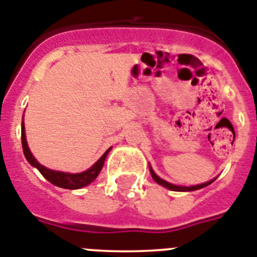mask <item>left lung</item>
<instances>
[{"instance_id":"1","label":"left lung","mask_w":257,"mask_h":257,"mask_svg":"<svg viewBox=\"0 0 257 257\" xmlns=\"http://www.w3.org/2000/svg\"><path fill=\"white\" fill-rule=\"evenodd\" d=\"M150 170H151V175H152V178L155 179L159 185L164 186V187L169 188V190H172V191H195V190H199V188H203V187H207V186H209L212 182L216 181V178L214 179H210L209 182H205V183H201V185H196V186H190V187H185V186H177V185H172V183H169V182L164 181V179H161L159 177V175L156 174L155 172H153V169L150 166Z\"/></svg>"}]
</instances>
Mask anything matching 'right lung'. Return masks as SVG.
<instances>
[{"label": "right lung", "mask_w": 257, "mask_h": 257, "mask_svg": "<svg viewBox=\"0 0 257 257\" xmlns=\"http://www.w3.org/2000/svg\"><path fill=\"white\" fill-rule=\"evenodd\" d=\"M22 147H23V153L24 157L27 159V161L30 162L31 165L36 168L39 172L43 174V177L45 179L53 183L54 186L61 188H69V190H78V188L85 187L88 186L89 183L95 181L97 178V175L101 172L102 166H104L105 159H106L107 153L111 150V147L104 155L98 159V161H96L88 170H85L83 173H76V174H72V173H63V172H57V170H52V169H48L45 166H43L41 164H39L36 159L34 157V155L31 153L30 148H28L27 140H26V130H24V122H22Z\"/></svg>", "instance_id": "add662e5"}]
</instances>
